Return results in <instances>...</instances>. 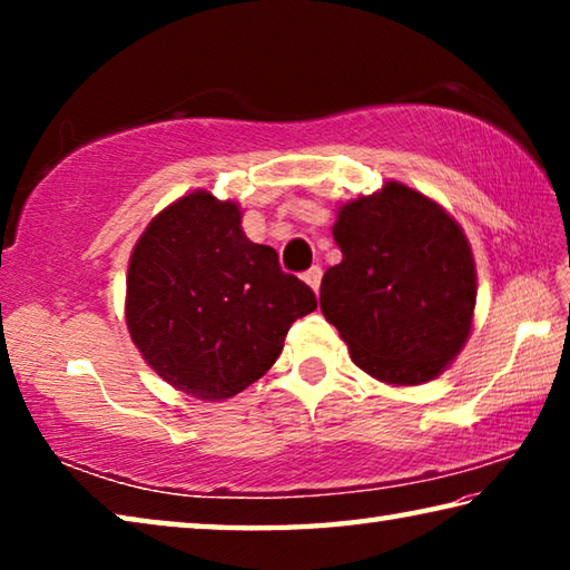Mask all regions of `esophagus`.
Instances as JSON below:
<instances>
[{
  "instance_id": "34e87169",
  "label": "esophagus",
  "mask_w": 570,
  "mask_h": 570,
  "mask_svg": "<svg viewBox=\"0 0 570 570\" xmlns=\"http://www.w3.org/2000/svg\"><path fill=\"white\" fill-rule=\"evenodd\" d=\"M322 266H312L308 272H304V282L314 288V292H320V284H322Z\"/></svg>"
}]
</instances>
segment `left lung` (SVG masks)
<instances>
[{"label": "left lung", "instance_id": "left-lung-1", "mask_svg": "<svg viewBox=\"0 0 570 570\" xmlns=\"http://www.w3.org/2000/svg\"><path fill=\"white\" fill-rule=\"evenodd\" d=\"M342 262L322 278V314L354 364L410 387L435 380L468 342L475 262L445 208L397 180L350 200L332 228Z\"/></svg>", "mask_w": 570, "mask_h": 570}]
</instances>
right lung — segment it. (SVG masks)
I'll return each mask as SVG.
<instances>
[{
  "label": "right lung",
  "instance_id": "add662e5",
  "mask_svg": "<svg viewBox=\"0 0 570 570\" xmlns=\"http://www.w3.org/2000/svg\"><path fill=\"white\" fill-rule=\"evenodd\" d=\"M316 308L240 208L196 190L150 220L132 248L125 320L158 377L190 397L228 400L264 377L288 326Z\"/></svg>",
  "mask_w": 570,
  "mask_h": 570
}]
</instances>
